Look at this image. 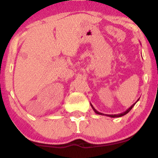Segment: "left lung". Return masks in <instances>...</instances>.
Returning a JSON list of instances; mask_svg holds the SVG:
<instances>
[{
  "mask_svg": "<svg viewBox=\"0 0 158 158\" xmlns=\"http://www.w3.org/2000/svg\"><path fill=\"white\" fill-rule=\"evenodd\" d=\"M139 99V98L138 99H137V101L136 102H135L134 103L133 105H132V106L130 107V108H128V109H127L126 111H124V112H122V113H120V114H102V113H100V112H99V111H97V110L95 109V108H94V106H92V104L91 103H90V106H91V107H92V108H93V110H94V112H95L96 114H99V115H104V116H107V117H113V118H114V117H123V116H124V115H126V114H128V112L130 111V110H131V108H133L134 106H135V105L136 104V103H137V102H138V100Z\"/></svg>",
  "mask_w": 158,
  "mask_h": 158,
  "instance_id": "obj_1",
  "label": "left lung"
}]
</instances>
